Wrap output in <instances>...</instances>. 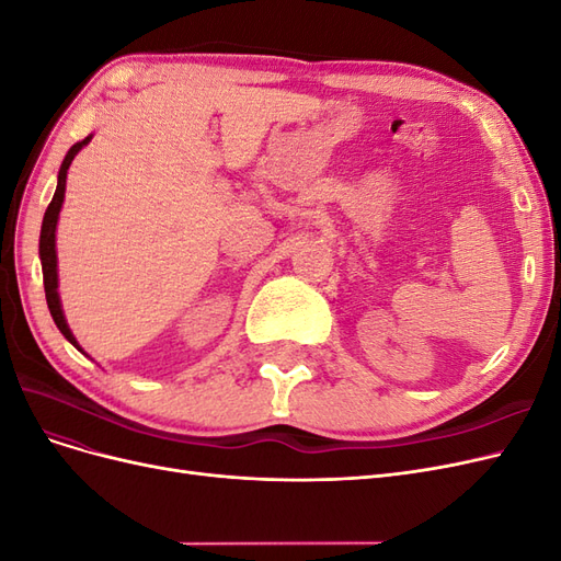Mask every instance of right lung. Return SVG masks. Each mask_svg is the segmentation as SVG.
<instances>
[{
    "label": "right lung",
    "mask_w": 561,
    "mask_h": 561,
    "mask_svg": "<svg viewBox=\"0 0 561 561\" xmlns=\"http://www.w3.org/2000/svg\"><path fill=\"white\" fill-rule=\"evenodd\" d=\"M93 135L89 138H83L81 142L72 145L70 151H67V157L60 165L58 171V186H56V194L50 198L48 208L44 213V222H42V236H39V260H42V271H44V290H46V304H48V311L54 316V322L58 325V330L62 332V336L70 342L72 346L79 348L75 334L67 328V320L62 316L60 309V297H58V257H56V225H58V215L62 208V198H65V180H67V168H70L72 159L79 154V149L83 145L91 142ZM81 351V348H79Z\"/></svg>",
    "instance_id": "add662e5"
}]
</instances>
